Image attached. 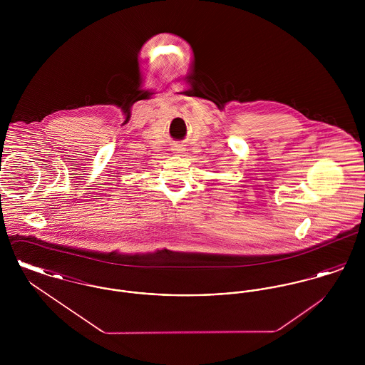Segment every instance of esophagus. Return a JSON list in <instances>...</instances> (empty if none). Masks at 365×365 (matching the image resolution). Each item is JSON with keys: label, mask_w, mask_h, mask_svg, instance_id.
<instances>
[{"label": "esophagus", "mask_w": 365, "mask_h": 365, "mask_svg": "<svg viewBox=\"0 0 365 365\" xmlns=\"http://www.w3.org/2000/svg\"><path fill=\"white\" fill-rule=\"evenodd\" d=\"M174 152L175 153H182V152H185V148H183L182 145H176V146H175Z\"/></svg>", "instance_id": "1"}]
</instances>
